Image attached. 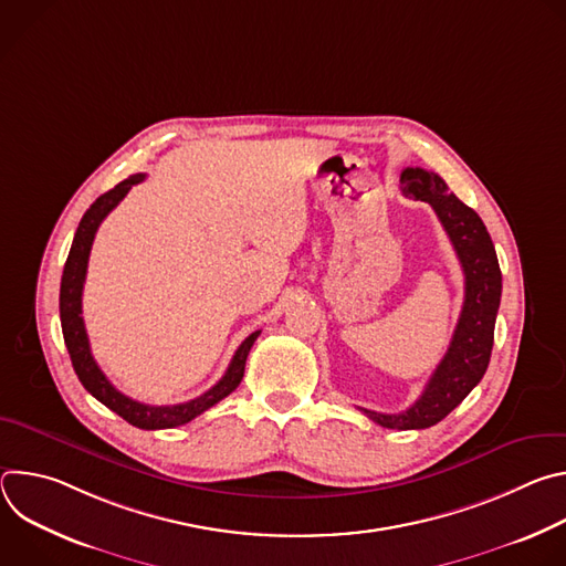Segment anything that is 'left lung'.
<instances>
[{
	"mask_svg": "<svg viewBox=\"0 0 566 566\" xmlns=\"http://www.w3.org/2000/svg\"><path fill=\"white\" fill-rule=\"evenodd\" d=\"M400 190L415 201L430 203L437 212L461 262L465 297L450 347L415 406L398 415L358 410L389 430H423L446 419L489 369L502 300V271L486 226L448 190L439 175L406 168L400 172Z\"/></svg>",
	"mask_w": 566,
	"mask_h": 566,
	"instance_id": "left-lung-1",
	"label": "left lung"
}]
</instances>
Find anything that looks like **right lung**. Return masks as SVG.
<instances>
[{"label":"right lung","instance_id":"1","mask_svg":"<svg viewBox=\"0 0 566 566\" xmlns=\"http://www.w3.org/2000/svg\"><path fill=\"white\" fill-rule=\"evenodd\" d=\"M143 179H145V175H134V177L120 181L114 190L101 195L90 206L85 217L80 219V226L75 230L73 244H71V251H69V258H66V264L62 271V282H60V322H62V336H64V345L69 349L73 369H75L80 382L85 385V389L94 398H98L103 406H107L112 412L123 417L127 423H132L140 430H164V428H177V426L192 421L195 417L210 410L214 402L226 398L230 391H234L237 385L241 382V378H244L249 352L262 332L251 334L244 343L237 347L226 374L221 376V380L217 385H212L208 391H203L201 396H197L188 402H179V406H147V402H138V400L125 396L109 382V378L103 374V369L98 367V363L94 360L92 349H90V338H87L85 319H83V286H85L90 253H92V244H94L98 226L125 199V195L132 190V186L140 184Z\"/></svg>","mask_w":566,"mask_h":566}]
</instances>
